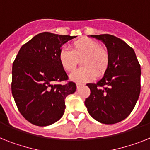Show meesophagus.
<instances>
[{"instance_id": "1", "label": "esophagus", "mask_w": 150, "mask_h": 150, "mask_svg": "<svg viewBox=\"0 0 150 150\" xmlns=\"http://www.w3.org/2000/svg\"><path fill=\"white\" fill-rule=\"evenodd\" d=\"M83 84H82V83H76V88H79L81 86H83Z\"/></svg>"}]
</instances>
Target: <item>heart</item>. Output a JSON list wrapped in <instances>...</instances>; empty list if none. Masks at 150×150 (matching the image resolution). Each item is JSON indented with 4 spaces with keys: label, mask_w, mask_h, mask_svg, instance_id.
Instances as JSON below:
<instances>
[{
    "label": "heart",
    "mask_w": 150,
    "mask_h": 150,
    "mask_svg": "<svg viewBox=\"0 0 150 150\" xmlns=\"http://www.w3.org/2000/svg\"><path fill=\"white\" fill-rule=\"evenodd\" d=\"M71 50L63 48L59 52V59L64 70L71 72L76 68L78 60H81L83 67L74 71L70 77L76 83L92 80L96 76H100L110 65L109 51L100 46L98 41L91 38H82L71 44Z\"/></svg>",
    "instance_id": "heart-1"
}]
</instances>
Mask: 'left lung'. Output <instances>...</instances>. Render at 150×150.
Wrapping results in <instances>:
<instances>
[{"label": "left lung", "mask_w": 150, "mask_h": 150, "mask_svg": "<svg viewBox=\"0 0 150 150\" xmlns=\"http://www.w3.org/2000/svg\"><path fill=\"white\" fill-rule=\"evenodd\" d=\"M107 46L110 56L104 77L88 83L91 93L85 100L88 113L104 124H115L128 117L140 92V65L133 49L110 34L91 35Z\"/></svg>", "instance_id": "left-lung-1"}]
</instances>
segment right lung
I'll use <instances>...</instances> for the list:
<instances>
[{
	"label": "right lung",
	"mask_w": 150,
	"mask_h": 150,
	"mask_svg": "<svg viewBox=\"0 0 150 150\" xmlns=\"http://www.w3.org/2000/svg\"><path fill=\"white\" fill-rule=\"evenodd\" d=\"M76 36L43 32L21 47L12 69V94L18 111L38 126L59 120L65 109V98L76 91L59 59L61 47Z\"/></svg>",
	"instance_id": "right-lung-1"
}]
</instances>
